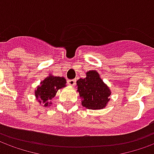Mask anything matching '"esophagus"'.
Instances as JSON below:
<instances>
[{"mask_svg": "<svg viewBox=\"0 0 154 154\" xmlns=\"http://www.w3.org/2000/svg\"><path fill=\"white\" fill-rule=\"evenodd\" d=\"M67 83L69 84V85H71V86H74V85H75L76 80H75V79H69V80L67 81Z\"/></svg>", "mask_w": 154, "mask_h": 154, "instance_id": "obj_1", "label": "esophagus"}]
</instances>
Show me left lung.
Returning a JSON list of instances; mask_svg holds the SVG:
<instances>
[{"label":"left lung","instance_id":"8db88e82","mask_svg":"<svg viewBox=\"0 0 154 154\" xmlns=\"http://www.w3.org/2000/svg\"><path fill=\"white\" fill-rule=\"evenodd\" d=\"M77 89L82 98L83 106L88 109H102L109 101L111 91L95 70L87 72L85 78L77 81Z\"/></svg>","mask_w":154,"mask_h":154}]
</instances>
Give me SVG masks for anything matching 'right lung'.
Wrapping results in <instances>:
<instances>
[{
    "mask_svg": "<svg viewBox=\"0 0 154 154\" xmlns=\"http://www.w3.org/2000/svg\"><path fill=\"white\" fill-rule=\"evenodd\" d=\"M66 79L63 77H57L49 75L41 82L37 91H35V95L39 99V102H43L45 106L49 105V101L56 95L59 89L65 86ZM42 100V102H40Z\"/></svg>",
    "mask_w": 154,
    "mask_h": 154,
    "instance_id": "add662e5",
    "label": "right lung"
}]
</instances>
